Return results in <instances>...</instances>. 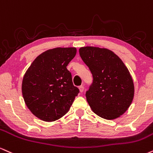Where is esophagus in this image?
<instances>
[{"label":"esophagus","instance_id":"esophagus-1","mask_svg":"<svg viewBox=\"0 0 153 153\" xmlns=\"http://www.w3.org/2000/svg\"><path fill=\"white\" fill-rule=\"evenodd\" d=\"M79 89L80 92H83V91H84V87H83V86H80V87H79Z\"/></svg>","mask_w":153,"mask_h":153}]
</instances>
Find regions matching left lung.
I'll use <instances>...</instances> for the list:
<instances>
[{
    "instance_id": "left-lung-1",
    "label": "left lung",
    "mask_w": 153,
    "mask_h": 153,
    "mask_svg": "<svg viewBox=\"0 0 153 153\" xmlns=\"http://www.w3.org/2000/svg\"><path fill=\"white\" fill-rule=\"evenodd\" d=\"M79 55L93 76V83L86 92L91 109L104 119L119 117L134 97L133 80L127 66L117 55L105 48L81 47Z\"/></svg>"
}]
</instances>
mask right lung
I'll return each mask as SVG.
<instances>
[{"mask_svg": "<svg viewBox=\"0 0 153 153\" xmlns=\"http://www.w3.org/2000/svg\"><path fill=\"white\" fill-rule=\"evenodd\" d=\"M76 53L74 47L48 49L38 56L25 73L21 87L23 100L39 119L53 122L69 110L79 92L66 69Z\"/></svg>", "mask_w": 153, "mask_h": 153, "instance_id": "obj_1", "label": "right lung"}]
</instances>
